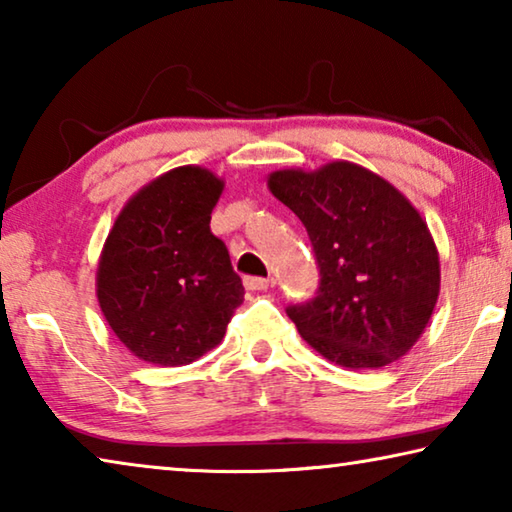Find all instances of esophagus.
<instances>
[{"instance_id":"34e87169","label":"esophagus","mask_w":512,"mask_h":512,"mask_svg":"<svg viewBox=\"0 0 512 512\" xmlns=\"http://www.w3.org/2000/svg\"><path fill=\"white\" fill-rule=\"evenodd\" d=\"M268 282L266 277H255V275H246L244 277V287L248 289V291H264V289H268Z\"/></svg>"}]
</instances>
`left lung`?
I'll list each match as a JSON object with an SVG mask.
<instances>
[{
  "instance_id": "1",
  "label": "left lung",
  "mask_w": 512,
  "mask_h": 512,
  "mask_svg": "<svg viewBox=\"0 0 512 512\" xmlns=\"http://www.w3.org/2000/svg\"><path fill=\"white\" fill-rule=\"evenodd\" d=\"M268 189L307 228L320 268L316 296L287 307L302 339L352 370L404 357L440 291L438 250L420 212L377 173L345 160L273 171Z\"/></svg>"
}]
</instances>
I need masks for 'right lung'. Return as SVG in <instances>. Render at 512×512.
<instances>
[{"mask_svg": "<svg viewBox=\"0 0 512 512\" xmlns=\"http://www.w3.org/2000/svg\"><path fill=\"white\" fill-rule=\"evenodd\" d=\"M223 180L178 167L142 187L103 244L97 298L106 323L137 359L187 366L221 343L244 284L212 235Z\"/></svg>", "mask_w": 512, "mask_h": 512, "instance_id": "add662e5", "label": "right lung"}]
</instances>
